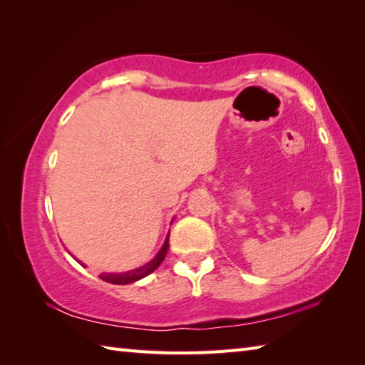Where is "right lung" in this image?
<instances>
[{
    "label": "right lung",
    "instance_id": "add662e5",
    "mask_svg": "<svg viewBox=\"0 0 365 365\" xmlns=\"http://www.w3.org/2000/svg\"><path fill=\"white\" fill-rule=\"evenodd\" d=\"M169 250V235L166 237V242L163 245V247L160 250V252L157 254V257H155L152 262L147 263V265L141 267V268H136L133 271H127V273H120V274H100L98 277L102 279L105 282H110V284H118V285H123V284H131L135 281H139V279L145 277L147 274H150L152 271L157 269L160 267V263L165 260L166 254Z\"/></svg>",
    "mask_w": 365,
    "mask_h": 365
}]
</instances>
